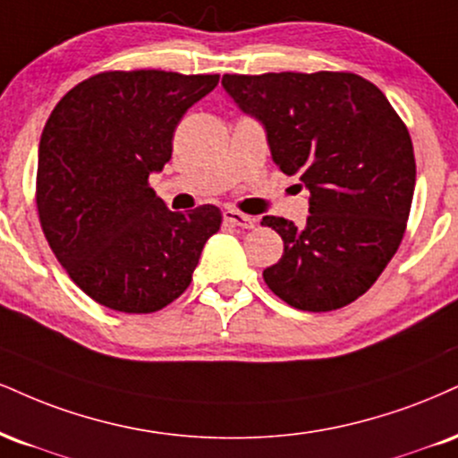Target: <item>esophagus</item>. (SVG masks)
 <instances>
[{"label":"esophagus","mask_w":458,"mask_h":458,"mask_svg":"<svg viewBox=\"0 0 458 458\" xmlns=\"http://www.w3.org/2000/svg\"><path fill=\"white\" fill-rule=\"evenodd\" d=\"M224 219L228 224L239 225V228H253V225H256V219L250 217V215H245V213L234 211V208H225Z\"/></svg>","instance_id":"obj_1"}]
</instances>
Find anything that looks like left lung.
Masks as SVG:
<instances>
[{
  "label": "left lung",
  "mask_w": 458,
  "mask_h": 458,
  "mask_svg": "<svg viewBox=\"0 0 458 458\" xmlns=\"http://www.w3.org/2000/svg\"><path fill=\"white\" fill-rule=\"evenodd\" d=\"M224 89L267 130L273 162L301 174L310 217L267 215L284 256L262 277L301 311L350 305L399 250L416 185L410 131L382 91L352 72L224 74Z\"/></svg>",
  "instance_id": "1"
}]
</instances>
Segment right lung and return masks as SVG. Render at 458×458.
Returning a JSON list of instances; mask_svg holds the SVG:
<instances>
[{
  "instance_id": "obj_1",
  "label": "right lung",
  "mask_w": 458,
  "mask_h": 458,
  "mask_svg": "<svg viewBox=\"0 0 458 458\" xmlns=\"http://www.w3.org/2000/svg\"><path fill=\"white\" fill-rule=\"evenodd\" d=\"M217 74L102 72L53 108L38 151L42 233L65 273L93 301L123 313L164 310L187 290L222 211L174 213L148 187L173 156L187 108Z\"/></svg>"
}]
</instances>
